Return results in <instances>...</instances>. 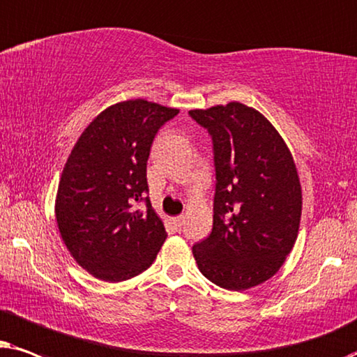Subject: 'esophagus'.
Returning <instances> with one entry per match:
<instances>
[{
  "label": "esophagus",
  "instance_id": "obj_1",
  "mask_svg": "<svg viewBox=\"0 0 357 357\" xmlns=\"http://www.w3.org/2000/svg\"><path fill=\"white\" fill-rule=\"evenodd\" d=\"M183 223H184V217L183 215H178V217L173 218V225L176 227V230H181Z\"/></svg>",
  "mask_w": 357,
  "mask_h": 357
}]
</instances>
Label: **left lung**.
I'll use <instances>...</instances> for the list:
<instances>
[{
	"label": "left lung",
	"instance_id": "1",
	"mask_svg": "<svg viewBox=\"0 0 357 357\" xmlns=\"http://www.w3.org/2000/svg\"><path fill=\"white\" fill-rule=\"evenodd\" d=\"M212 137L213 225L192 246L197 268L228 291H246L278 273L302 215V188L286 142L263 114L241 102L189 111Z\"/></svg>",
	"mask_w": 357,
	"mask_h": 357
}]
</instances>
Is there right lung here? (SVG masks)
<instances>
[{
    "instance_id": "1",
    "label": "right lung",
    "mask_w": 357,
    "mask_h": 357,
    "mask_svg": "<svg viewBox=\"0 0 357 357\" xmlns=\"http://www.w3.org/2000/svg\"><path fill=\"white\" fill-rule=\"evenodd\" d=\"M179 109L145 99L94 117L66 160L55 201L61 240L94 278L121 282L150 268L166 240L151 207L146 161L156 132ZM145 202L137 209L135 204Z\"/></svg>"
}]
</instances>
